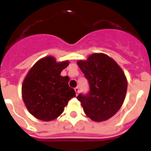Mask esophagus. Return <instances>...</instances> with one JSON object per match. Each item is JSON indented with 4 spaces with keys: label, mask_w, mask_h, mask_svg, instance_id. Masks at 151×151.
Masks as SVG:
<instances>
[{
    "label": "esophagus",
    "mask_w": 151,
    "mask_h": 151,
    "mask_svg": "<svg viewBox=\"0 0 151 151\" xmlns=\"http://www.w3.org/2000/svg\"><path fill=\"white\" fill-rule=\"evenodd\" d=\"M74 91H75L76 95H78V92H79V88H78V87H77V88H74Z\"/></svg>",
    "instance_id": "esophagus-1"
}]
</instances>
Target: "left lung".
Wrapping results in <instances>:
<instances>
[{"label":"left lung","instance_id":"obj_1","mask_svg":"<svg viewBox=\"0 0 151 151\" xmlns=\"http://www.w3.org/2000/svg\"><path fill=\"white\" fill-rule=\"evenodd\" d=\"M78 67L88 81L90 91L78 96L84 113L95 122L109 119L119 110L126 98L127 80L121 67L104 53H93Z\"/></svg>","mask_w":151,"mask_h":151}]
</instances>
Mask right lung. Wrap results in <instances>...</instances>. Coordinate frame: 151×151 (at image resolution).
Here are the masks:
<instances>
[{
    "instance_id": "right-lung-1",
    "label": "right lung",
    "mask_w": 151,
    "mask_h": 151,
    "mask_svg": "<svg viewBox=\"0 0 151 151\" xmlns=\"http://www.w3.org/2000/svg\"><path fill=\"white\" fill-rule=\"evenodd\" d=\"M68 65L69 61L57 63L54 57L46 56L27 73L22 87V99L27 109L38 119H55L75 97V91L68 84L70 78L60 75Z\"/></svg>"
}]
</instances>
